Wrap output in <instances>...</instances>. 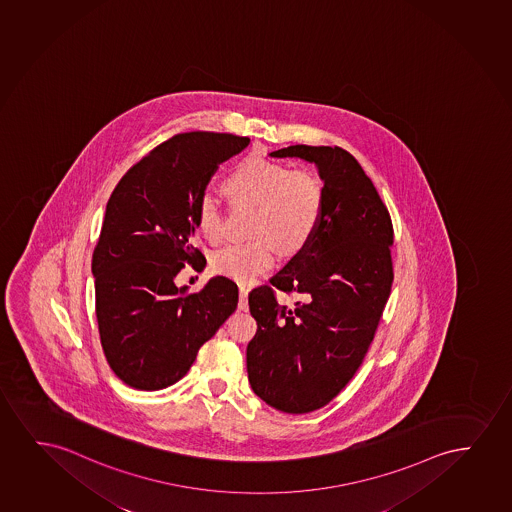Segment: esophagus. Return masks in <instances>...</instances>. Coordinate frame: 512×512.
Wrapping results in <instances>:
<instances>
[{
    "mask_svg": "<svg viewBox=\"0 0 512 512\" xmlns=\"http://www.w3.org/2000/svg\"><path fill=\"white\" fill-rule=\"evenodd\" d=\"M239 309H248V290L243 285L239 287Z\"/></svg>",
    "mask_w": 512,
    "mask_h": 512,
    "instance_id": "obj_1",
    "label": "esophagus"
}]
</instances>
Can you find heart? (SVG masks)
Masks as SVG:
<instances>
[{"label":"heart","instance_id":"heart-1","mask_svg":"<svg viewBox=\"0 0 512 512\" xmlns=\"http://www.w3.org/2000/svg\"><path fill=\"white\" fill-rule=\"evenodd\" d=\"M225 190L236 203L255 208L246 243L218 250L211 266L225 278L248 283L273 266L278 246L283 253L301 252L313 239L325 210V185L313 169L250 157L225 178ZM197 227L213 245L224 239V217L217 199L206 192L196 208Z\"/></svg>","mask_w":512,"mask_h":512}]
</instances>
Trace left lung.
<instances>
[{"instance_id":"1","label":"left lung","mask_w":512,"mask_h":512,"mask_svg":"<svg viewBox=\"0 0 512 512\" xmlns=\"http://www.w3.org/2000/svg\"><path fill=\"white\" fill-rule=\"evenodd\" d=\"M269 155L315 162L325 210L309 245L271 285L248 295L257 334L246 348V369L266 404L311 413L348 385L374 339L392 290V218L371 178L343 148L294 145ZM274 287L303 301L283 307Z\"/></svg>"}]
</instances>
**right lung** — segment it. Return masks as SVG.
Instances as JSON below:
<instances>
[{"label":"right lung","mask_w":512,"mask_h":512,"mask_svg":"<svg viewBox=\"0 0 512 512\" xmlns=\"http://www.w3.org/2000/svg\"><path fill=\"white\" fill-rule=\"evenodd\" d=\"M248 143L236 134H176L136 162L108 199L92 253L96 318L106 362L131 388L175 385L238 306L229 278H211L197 294L175 278L185 264L206 266L192 243L197 203L218 166Z\"/></svg>","instance_id":"obj_1"}]
</instances>
